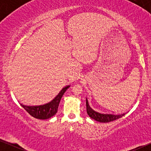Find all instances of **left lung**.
<instances>
[{
	"mask_svg": "<svg viewBox=\"0 0 151 151\" xmlns=\"http://www.w3.org/2000/svg\"><path fill=\"white\" fill-rule=\"evenodd\" d=\"M86 112L89 116L91 119H94L95 121H99L101 123H109L111 121L116 120L118 119H120L126 114H102L99 112L96 111L92 108H91L88 102L87 99L86 98Z\"/></svg>",
	"mask_w": 151,
	"mask_h": 151,
	"instance_id": "8db88e82",
	"label": "left lung"
}]
</instances>
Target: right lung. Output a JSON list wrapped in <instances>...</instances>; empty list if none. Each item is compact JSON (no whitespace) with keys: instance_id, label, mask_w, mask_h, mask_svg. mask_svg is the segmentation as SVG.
<instances>
[{"instance_id":"obj_1","label":"right lung","mask_w":151,"mask_h":151,"mask_svg":"<svg viewBox=\"0 0 151 151\" xmlns=\"http://www.w3.org/2000/svg\"><path fill=\"white\" fill-rule=\"evenodd\" d=\"M70 86V85L65 86L51 101L48 102L45 104L39 106H27L20 104V105L22 108L25 109V111H27L34 118L42 119V120L48 119L52 117L58 112L60 100H61L64 93Z\"/></svg>"}]
</instances>
